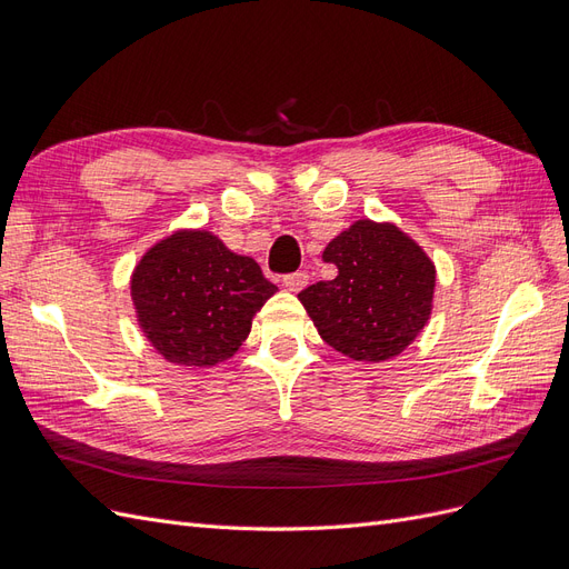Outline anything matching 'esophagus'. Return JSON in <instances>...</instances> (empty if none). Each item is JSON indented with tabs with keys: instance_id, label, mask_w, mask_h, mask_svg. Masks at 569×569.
<instances>
[{
	"instance_id": "obj_1",
	"label": "esophagus",
	"mask_w": 569,
	"mask_h": 569,
	"mask_svg": "<svg viewBox=\"0 0 569 569\" xmlns=\"http://www.w3.org/2000/svg\"><path fill=\"white\" fill-rule=\"evenodd\" d=\"M282 284L284 289L289 291H301L306 284H308V274L303 270H297V272H289L282 278Z\"/></svg>"
}]
</instances>
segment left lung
Listing matches in <instances>:
<instances>
[{"label":"left lung","mask_w":569,"mask_h":569,"mask_svg":"<svg viewBox=\"0 0 569 569\" xmlns=\"http://www.w3.org/2000/svg\"><path fill=\"white\" fill-rule=\"evenodd\" d=\"M335 280L299 299L320 337L353 360H387L418 337L432 311L435 263L399 228L358 220L327 244Z\"/></svg>","instance_id":"left-lung-1"}]
</instances>
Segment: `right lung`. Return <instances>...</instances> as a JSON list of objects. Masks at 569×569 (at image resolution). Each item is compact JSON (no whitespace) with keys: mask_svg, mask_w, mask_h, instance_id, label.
Listing matches in <instances>:
<instances>
[{"mask_svg":"<svg viewBox=\"0 0 569 569\" xmlns=\"http://www.w3.org/2000/svg\"><path fill=\"white\" fill-rule=\"evenodd\" d=\"M274 287L249 256H237L209 232H176L147 251L132 274L142 330L166 360L216 366L251 330Z\"/></svg>","mask_w":569,"mask_h":569,"instance_id":"add662e5","label":"right lung"}]
</instances>
